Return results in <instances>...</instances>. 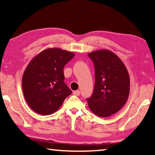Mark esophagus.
<instances>
[{
  "instance_id": "1",
  "label": "esophagus",
  "mask_w": 155,
  "mask_h": 155,
  "mask_svg": "<svg viewBox=\"0 0 155 155\" xmlns=\"http://www.w3.org/2000/svg\"><path fill=\"white\" fill-rule=\"evenodd\" d=\"M73 93H74V94H75L76 96H79L80 95V91L79 90L74 91Z\"/></svg>"
}]
</instances>
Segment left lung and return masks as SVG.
<instances>
[{
  "instance_id": "obj_1",
  "label": "left lung",
  "mask_w": 155,
  "mask_h": 155,
  "mask_svg": "<svg viewBox=\"0 0 155 155\" xmlns=\"http://www.w3.org/2000/svg\"><path fill=\"white\" fill-rule=\"evenodd\" d=\"M95 68L94 92L87 99L92 112L100 117H108L119 111L130 94V76L123 61L108 50L88 54Z\"/></svg>"
}]
</instances>
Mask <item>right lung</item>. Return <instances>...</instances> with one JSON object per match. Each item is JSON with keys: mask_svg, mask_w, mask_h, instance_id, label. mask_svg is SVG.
Returning <instances> with one entry per match:
<instances>
[{"mask_svg": "<svg viewBox=\"0 0 155 155\" xmlns=\"http://www.w3.org/2000/svg\"><path fill=\"white\" fill-rule=\"evenodd\" d=\"M74 55L60 48H48L29 63L22 78V87L25 99L34 112L41 115L53 114L72 94L63 81V68Z\"/></svg>", "mask_w": 155, "mask_h": 155, "instance_id": "obj_1", "label": "right lung"}]
</instances>
